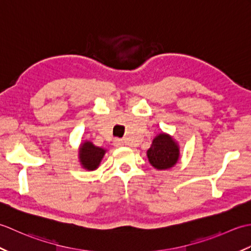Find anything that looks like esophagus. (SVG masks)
Segmentation results:
<instances>
[{
    "instance_id": "1",
    "label": "esophagus",
    "mask_w": 251,
    "mask_h": 251,
    "mask_svg": "<svg viewBox=\"0 0 251 251\" xmlns=\"http://www.w3.org/2000/svg\"><path fill=\"white\" fill-rule=\"evenodd\" d=\"M114 145L116 147H122V146L125 145V142H124V140H123V139H115Z\"/></svg>"
}]
</instances>
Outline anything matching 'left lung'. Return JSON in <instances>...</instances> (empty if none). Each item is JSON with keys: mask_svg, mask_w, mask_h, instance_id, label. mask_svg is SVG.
Instances as JSON below:
<instances>
[{"mask_svg": "<svg viewBox=\"0 0 251 251\" xmlns=\"http://www.w3.org/2000/svg\"><path fill=\"white\" fill-rule=\"evenodd\" d=\"M147 156L152 166L157 170H166L174 167L180 157V147L173 136L161 132L155 136Z\"/></svg>", "mask_w": 251, "mask_h": 251, "instance_id": "left-lung-1", "label": "left lung"}]
</instances>
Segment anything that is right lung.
<instances>
[{
  "mask_svg": "<svg viewBox=\"0 0 251 251\" xmlns=\"http://www.w3.org/2000/svg\"><path fill=\"white\" fill-rule=\"evenodd\" d=\"M105 153L106 149L95 146L92 141H84L78 148L79 164L84 169L93 172L99 167Z\"/></svg>",
  "mask_w": 251,
  "mask_h": 251,
  "instance_id": "add662e5",
  "label": "right lung"
}]
</instances>
